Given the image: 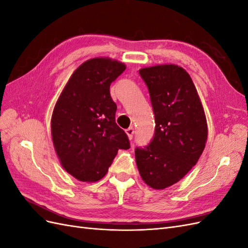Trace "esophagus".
<instances>
[{"mask_svg":"<svg viewBox=\"0 0 248 248\" xmlns=\"http://www.w3.org/2000/svg\"><path fill=\"white\" fill-rule=\"evenodd\" d=\"M125 132H126V134H127V137H128V139L131 140H132V137H133V133H134V129L132 128V127H129L128 129L125 130Z\"/></svg>","mask_w":248,"mask_h":248,"instance_id":"34e87169","label":"esophagus"}]
</instances>
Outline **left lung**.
Returning a JSON list of instances; mask_svg holds the SVG:
<instances>
[{
	"mask_svg": "<svg viewBox=\"0 0 248 248\" xmlns=\"http://www.w3.org/2000/svg\"><path fill=\"white\" fill-rule=\"evenodd\" d=\"M139 72L149 89L156 125L150 145L136 149V161L148 186L164 189L197 164L208 138L207 120L196 86L182 67L160 64Z\"/></svg>",
	"mask_w": 248,
	"mask_h": 248,
	"instance_id": "obj_1",
	"label": "left lung"
}]
</instances>
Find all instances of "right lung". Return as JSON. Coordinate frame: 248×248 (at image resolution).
<instances>
[{"mask_svg": "<svg viewBox=\"0 0 248 248\" xmlns=\"http://www.w3.org/2000/svg\"><path fill=\"white\" fill-rule=\"evenodd\" d=\"M126 69L108 57L87 60L60 94L51 115V139L60 163L82 182L102 179L119 149L129 140L116 124L117 106L109 86Z\"/></svg>", "mask_w": 248, "mask_h": 248, "instance_id": "add662e5", "label": "right lung"}]
</instances>
